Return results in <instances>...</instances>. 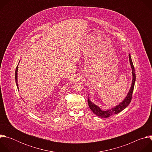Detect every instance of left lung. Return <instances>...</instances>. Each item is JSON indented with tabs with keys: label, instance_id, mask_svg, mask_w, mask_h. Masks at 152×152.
<instances>
[{
	"label": "left lung",
	"instance_id": "obj_1",
	"mask_svg": "<svg viewBox=\"0 0 152 152\" xmlns=\"http://www.w3.org/2000/svg\"><path fill=\"white\" fill-rule=\"evenodd\" d=\"M129 61L130 63H131V66L132 68V76H133V79H132V85H131V87L130 88V90L126 97L125 99L120 103L117 106L112 108L111 110H107V111H102L100 110V108L97 106V105L94 104L93 103H92L90 99L88 98V103L89 105V107L91 109V110L98 117H102V118H107L110 117V116L118 114L122 111L123 110H124L125 108L128 106V105L130 104L132 100V93L134 91V85H135V79H136V75H135V69L134 66L133 65V62L131 57V55L130 54L129 55Z\"/></svg>",
	"mask_w": 152,
	"mask_h": 152
}]
</instances>
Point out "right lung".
Masks as SVG:
<instances>
[{
  "mask_svg": "<svg viewBox=\"0 0 152 152\" xmlns=\"http://www.w3.org/2000/svg\"><path fill=\"white\" fill-rule=\"evenodd\" d=\"M17 71H18V66L16 67V70H15V82H16L17 88L18 90V83H17Z\"/></svg>",
  "mask_w": 152,
  "mask_h": 152,
  "instance_id": "right-lung-1",
  "label": "right lung"
}]
</instances>
